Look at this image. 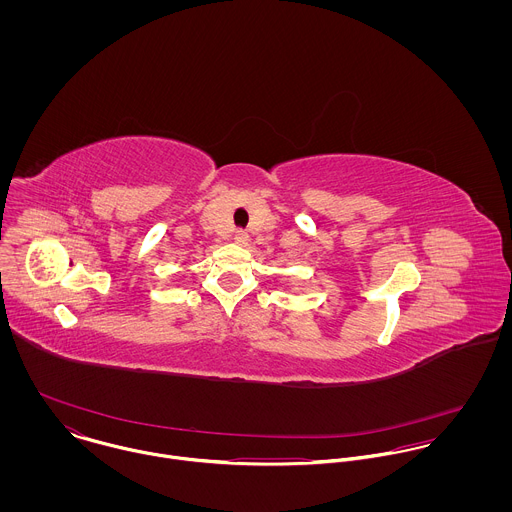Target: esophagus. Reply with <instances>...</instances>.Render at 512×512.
I'll list each match as a JSON object with an SVG mask.
<instances>
[{
  "instance_id": "34e87169",
  "label": "esophagus",
  "mask_w": 512,
  "mask_h": 512,
  "mask_svg": "<svg viewBox=\"0 0 512 512\" xmlns=\"http://www.w3.org/2000/svg\"><path fill=\"white\" fill-rule=\"evenodd\" d=\"M232 240H234L236 244H248V234H246L244 230H236V232L232 234Z\"/></svg>"
}]
</instances>
